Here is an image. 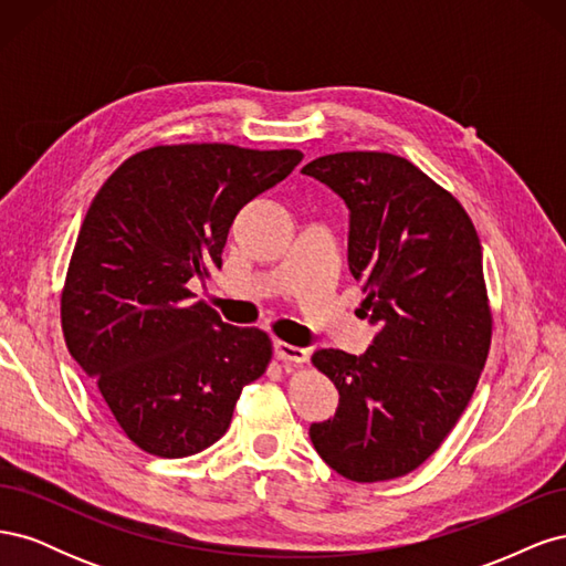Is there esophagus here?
Here are the masks:
<instances>
[{
	"instance_id": "34e87169",
	"label": "esophagus",
	"mask_w": 566,
	"mask_h": 566,
	"mask_svg": "<svg viewBox=\"0 0 566 566\" xmlns=\"http://www.w3.org/2000/svg\"><path fill=\"white\" fill-rule=\"evenodd\" d=\"M273 349H276V356L281 358V361H290V364H306L310 361V354H306V349L302 347H293L287 345V342H273Z\"/></svg>"
}]
</instances>
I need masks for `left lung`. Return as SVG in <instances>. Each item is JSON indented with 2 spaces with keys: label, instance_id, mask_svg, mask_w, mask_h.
Here are the masks:
<instances>
[{
  "label": "left lung",
  "instance_id": "obj_1",
  "mask_svg": "<svg viewBox=\"0 0 566 566\" xmlns=\"http://www.w3.org/2000/svg\"><path fill=\"white\" fill-rule=\"evenodd\" d=\"M347 202L358 314L380 325L354 356L318 349L335 382L333 420L310 437L337 474L387 482L420 468L468 408L491 347L482 243L462 205L406 158L345 150L302 167Z\"/></svg>",
  "mask_w": 566,
  "mask_h": 566
}]
</instances>
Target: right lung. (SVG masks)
Listing matches in <instances>:
<instances>
[{"mask_svg":"<svg viewBox=\"0 0 566 566\" xmlns=\"http://www.w3.org/2000/svg\"><path fill=\"white\" fill-rule=\"evenodd\" d=\"M302 153L175 144L134 153L82 221L61 293L71 356L94 380L134 447L186 458L229 430L245 385L273 347L193 302L238 210L300 165Z\"/></svg>","mask_w":566,"mask_h":566,"instance_id":"1","label":"right lung"}]
</instances>
